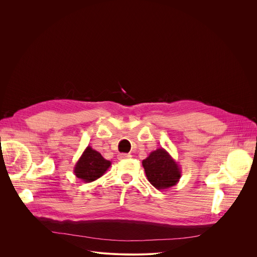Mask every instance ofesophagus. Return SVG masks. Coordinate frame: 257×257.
<instances>
[{"label": "esophagus", "mask_w": 257, "mask_h": 257, "mask_svg": "<svg viewBox=\"0 0 257 257\" xmlns=\"http://www.w3.org/2000/svg\"><path fill=\"white\" fill-rule=\"evenodd\" d=\"M131 155L130 154H119L118 155V160H126V159H130Z\"/></svg>", "instance_id": "1"}]
</instances>
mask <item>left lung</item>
<instances>
[{
  "mask_svg": "<svg viewBox=\"0 0 257 257\" xmlns=\"http://www.w3.org/2000/svg\"><path fill=\"white\" fill-rule=\"evenodd\" d=\"M145 175L158 190L175 186L181 178V168L164 149H158L142 161Z\"/></svg>",
  "mask_w": 257,
  "mask_h": 257,
  "instance_id": "obj_1",
  "label": "left lung"
}]
</instances>
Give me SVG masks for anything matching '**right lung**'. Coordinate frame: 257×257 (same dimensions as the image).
I'll use <instances>...</instances> for the list:
<instances>
[{"mask_svg": "<svg viewBox=\"0 0 257 257\" xmlns=\"http://www.w3.org/2000/svg\"><path fill=\"white\" fill-rule=\"evenodd\" d=\"M111 165V162L88 145L74 167V174L82 182L89 183L100 178Z\"/></svg>", "mask_w": 257, "mask_h": 257, "instance_id": "add662e5", "label": "right lung"}]
</instances>
